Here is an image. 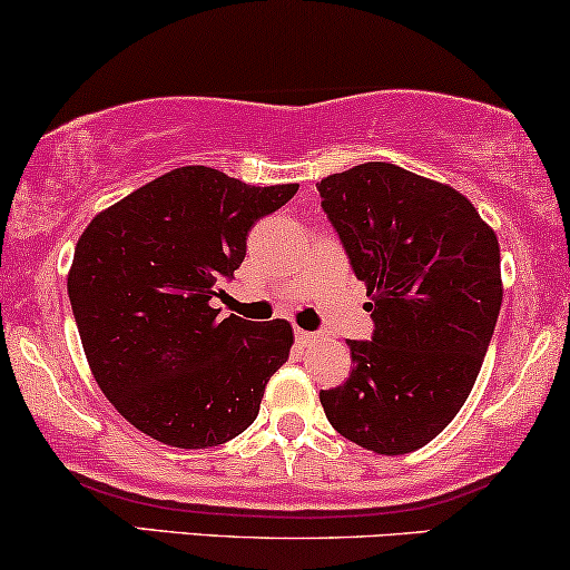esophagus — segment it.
Instances as JSON below:
<instances>
[{"instance_id": "esophagus-1", "label": "esophagus", "mask_w": 570, "mask_h": 570, "mask_svg": "<svg viewBox=\"0 0 570 570\" xmlns=\"http://www.w3.org/2000/svg\"><path fill=\"white\" fill-rule=\"evenodd\" d=\"M314 338H317V335L308 333V330H301V327H296V341L301 343V346H306V343H312Z\"/></svg>"}]
</instances>
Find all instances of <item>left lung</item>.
I'll list each match as a JSON object with an SVG mask.
<instances>
[{"instance_id": "left-lung-1", "label": "left lung", "mask_w": 570, "mask_h": 570, "mask_svg": "<svg viewBox=\"0 0 570 570\" xmlns=\"http://www.w3.org/2000/svg\"><path fill=\"white\" fill-rule=\"evenodd\" d=\"M317 189L375 322L320 402L343 439L410 454L473 391L502 306L500 243L465 195L402 166L360 164Z\"/></svg>"}]
</instances>
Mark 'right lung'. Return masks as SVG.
<instances>
[{
    "instance_id": "1",
    "label": "right lung",
    "mask_w": 570,
    "mask_h": 570,
    "mask_svg": "<svg viewBox=\"0 0 570 570\" xmlns=\"http://www.w3.org/2000/svg\"><path fill=\"white\" fill-rule=\"evenodd\" d=\"M298 185L253 187L181 166L100 210L76 243L68 296L89 370L137 431L208 449L240 435L287 362L285 320L222 317L210 301L245 258L253 224Z\"/></svg>"
}]
</instances>
